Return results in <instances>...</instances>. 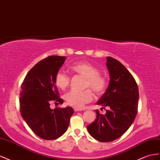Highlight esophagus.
<instances>
[{"instance_id": "esophagus-1", "label": "esophagus", "mask_w": 160, "mask_h": 160, "mask_svg": "<svg viewBox=\"0 0 160 160\" xmlns=\"http://www.w3.org/2000/svg\"><path fill=\"white\" fill-rule=\"evenodd\" d=\"M74 110L75 112L77 111H84V109L82 108H78V107H74Z\"/></svg>"}]
</instances>
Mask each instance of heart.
I'll return each instance as SVG.
<instances>
[{"mask_svg": "<svg viewBox=\"0 0 160 160\" xmlns=\"http://www.w3.org/2000/svg\"><path fill=\"white\" fill-rule=\"evenodd\" d=\"M70 70L85 78L84 88H90L97 95L103 94L107 89L108 80L106 76L99 74V70L88 62H82L70 66ZM55 83L59 88L66 89L70 85V78L65 72L58 71L54 78ZM90 88L83 91L72 90L65 95V100L68 104L75 107H82L85 104L93 99V92Z\"/></svg>", "mask_w": 160, "mask_h": 160, "instance_id": "obj_1", "label": "heart"}]
</instances>
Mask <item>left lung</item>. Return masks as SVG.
Instances as JSON below:
<instances>
[{
  "label": "left lung",
  "instance_id": "left-lung-1",
  "mask_svg": "<svg viewBox=\"0 0 160 160\" xmlns=\"http://www.w3.org/2000/svg\"><path fill=\"white\" fill-rule=\"evenodd\" d=\"M107 60L110 83L97 104L108 109L105 115L97 110V118L87 126L90 135L100 142H110L125 133L138 113L139 100L138 84L129 70L116 59Z\"/></svg>",
  "mask_w": 160,
  "mask_h": 160
}]
</instances>
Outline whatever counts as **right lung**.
I'll list each match as a JSON object with an SVG mask.
<instances>
[{"label":"right lung","mask_w":160,"mask_h":160,"mask_svg":"<svg viewBox=\"0 0 160 160\" xmlns=\"http://www.w3.org/2000/svg\"><path fill=\"white\" fill-rule=\"evenodd\" d=\"M65 60L66 57L58 56L43 59L29 71L21 84V115L34 133L43 139L54 140L62 136L74 114L70 107L50 108L51 102H63L54 78Z\"/></svg>","instance_id":"add662e5"}]
</instances>
